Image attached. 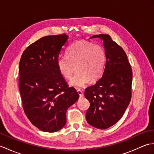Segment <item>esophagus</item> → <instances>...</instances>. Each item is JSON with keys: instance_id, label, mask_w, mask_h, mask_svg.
Instances as JSON below:
<instances>
[{"instance_id": "1", "label": "esophagus", "mask_w": 154, "mask_h": 154, "mask_svg": "<svg viewBox=\"0 0 154 154\" xmlns=\"http://www.w3.org/2000/svg\"><path fill=\"white\" fill-rule=\"evenodd\" d=\"M77 93H78V94H79V97L80 98H82V97H83V92L82 91H81V90H77Z\"/></svg>"}]
</instances>
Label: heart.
I'll return each mask as SVG.
<instances>
[{
  "instance_id": "b5f03b06",
  "label": "heart",
  "mask_w": 154,
  "mask_h": 154,
  "mask_svg": "<svg viewBox=\"0 0 154 154\" xmlns=\"http://www.w3.org/2000/svg\"><path fill=\"white\" fill-rule=\"evenodd\" d=\"M67 56H59L56 64L60 74L69 79L76 67L77 73L69 81V85L82 88L95 82L102 76L106 65V52L99 44L81 40L72 44L66 51Z\"/></svg>"
}]
</instances>
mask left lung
Wrapping results in <instances>:
<instances>
[{"label": "left lung", "mask_w": 154, "mask_h": 154, "mask_svg": "<svg viewBox=\"0 0 154 154\" xmlns=\"http://www.w3.org/2000/svg\"><path fill=\"white\" fill-rule=\"evenodd\" d=\"M95 38L103 42L106 60L102 77L85 91L91 103L86 119L91 126L106 129L122 117L130 102L132 71L125 51L110 35H94L90 38Z\"/></svg>", "instance_id": "obj_1"}]
</instances>
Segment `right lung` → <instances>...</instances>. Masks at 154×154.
<instances>
[{"label": "right lung", "instance_id": "add662e5", "mask_svg": "<svg viewBox=\"0 0 154 154\" xmlns=\"http://www.w3.org/2000/svg\"><path fill=\"white\" fill-rule=\"evenodd\" d=\"M69 36L40 38L26 49L19 63V90L26 115L42 131L55 132L66 124V112L79 94L68 87L56 61Z\"/></svg>", "mask_w": 154, "mask_h": 154}]
</instances>
